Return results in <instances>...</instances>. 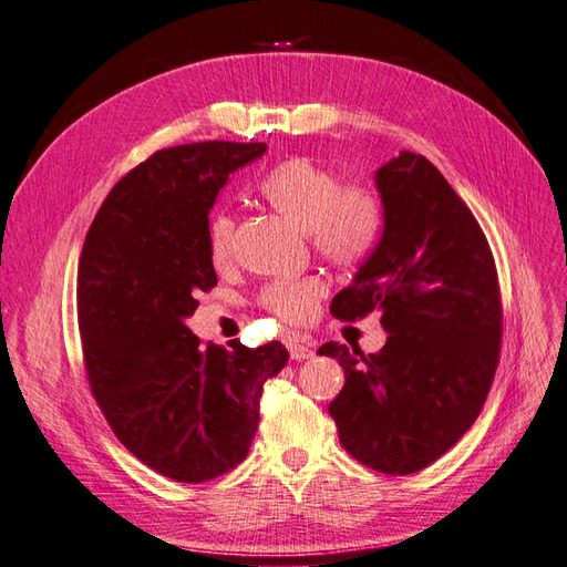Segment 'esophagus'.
Here are the masks:
<instances>
[{
	"label": "esophagus",
	"instance_id": "1",
	"mask_svg": "<svg viewBox=\"0 0 567 567\" xmlns=\"http://www.w3.org/2000/svg\"><path fill=\"white\" fill-rule=\"evenodd\" d=\"M286 346H288V350H290V354H293V357H310L312 354V350L307 348V346H302V342H298V340H288Z\"/></svg>",
	"mask_w": 567,
	"mask_h": 567
}]
</instances>
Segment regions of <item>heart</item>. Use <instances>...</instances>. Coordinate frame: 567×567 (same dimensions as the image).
Segmentation results:
<instances>
[{"mask_svg": "<svg viewBox=\"0 0 567 567\" xmlns=\"http://www.w3.org/2000/svg\"><path fill=\"white\" fill-rule=\"evenodd\" d=\"M260 192L274 210L310 238L312 250L333 267H354L371 255L381 236V200L367 184H342L336 169L310 158H293L269 173ZM236 252V221L221 213L210 221V260L227 269ZM329 288L317 277L269 284L262 310L279 326H302Z\"/></svg>", "mask_w": 567, "mask_h": 567, "instance_id": "b5f03b06", "label": "heart"}]
</instances>
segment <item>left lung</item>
I'll return each mask as SVG.
<instances>
[{
	"mask_svg": "<svg viewBox=\"0 0 567 567\" xmlns=\"http://www.w3.org/2000/svg\"><path fill=\"white\" fill-rule=\"evenodd\" d=\"M375 184L383 236L333 312L375 315L388 342L371 357L336 342L323 352L348 375L331 402L342 444L402 475L433 463L475 421L499 364L504 305L483 229L431 161L400 151Z\"/></svg>",
	"mask_w": 567,
	"mask_h": 567,
	"instance_id": "obj_1",
	"label": "left lung"
}]
</instances>
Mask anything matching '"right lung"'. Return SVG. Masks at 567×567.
Segmentation results:
<instances>
[{
  "label": "right lung",
  "mask_w": 567,
  "mask_h": 567,
  "mask_svg": "<svg viewBox=\"0 0 567 567\" xmlns=\"http://www.w3.org/2000/svg\"><path fill=\"white\" fill-rule=\"evenodd\" d=\"M265 144L200 142L156 151L96 213L78 267V321L94 398L146 466L205 483L248 452L279 342L219 348L186 319L217 286L210 210L229 175Z\"/></svg>",
  "instance_id": "right-lung-1"
}]
</instances>
